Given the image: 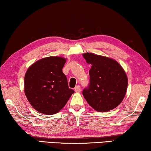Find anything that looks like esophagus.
<instances>
[{"mask_svg":"<svg viewBox=\"0 0 151 151\" xmlns=\"http://www.w3.org/2000/svg\"><path fill=\"white\" fill-rule=\"evenodd\" d=\"M81 91V86H79V85L76 86V87L75 88V91L76 92V93H80Z\"/></svg>","mask_w":151,"mask_h":151,"instance_id":"34e87169","label":"esophagus"}]
</instances>
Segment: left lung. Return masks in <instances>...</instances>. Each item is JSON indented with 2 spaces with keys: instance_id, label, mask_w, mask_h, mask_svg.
I'll return each mask as SVG.
<instances>
[{
  "instance_id": "8db88e82",
  "label": "left lung",
  "mask_w": 151,
  "mask_h": 151,
  "mask_svg": "<svg viewBox=\"0 0 151 151\" xmlns=\"http://www.w3.org/2000/svg\"><path fill=\"white\" fill-rule=\"evenodd\" d=\"M91 64L90 84L83 94L89 105L98 112H108L118 106L127 93L128 78L114 59L91 52L83 54Z\"/></svg>"
}]
</instances>
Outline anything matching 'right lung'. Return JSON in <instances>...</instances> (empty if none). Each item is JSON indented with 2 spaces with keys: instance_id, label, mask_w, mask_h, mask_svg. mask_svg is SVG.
Here are the masks:
<instances>
[{
  "instance_id": "1",
  "label": "right lung",
  "mask_w": 151,
  "mask_h": 151,
  "mask_svg": "<svg viewBox=\"0 0 151 151\" xmlns=\"http://www.w3.org/2000/svg\"><path fill=\"white\" fill-rule=\"evenodd\" d=\"M66 59L48 57L29 66L24 76V93L36 111L46 115L59 112L75 93L68 88L63 68Z\"/></svg>"
}]
</instances>
